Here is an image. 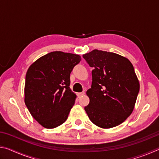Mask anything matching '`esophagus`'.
<instances>
[{"label": "esophagus", "mask_w": 159, "mask_h": 159, "mask_svg": "<svg viewBox=\"0 0 159 159\" xmlns=\"http://www.w3.org/2000/svg\"><path fill=\"white\" fill-rule=\"evenodd\" d=\"M84 94H85V93H84V92H82V93H78V96H79V98H80V97H81L82 95H84Z\"/></svg>", "instance_id": "esophagus-1"}]
</instances>
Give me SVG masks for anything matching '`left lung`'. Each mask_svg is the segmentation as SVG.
I'll return each instance as SVG.
<instances>
[{
	"label": "left lung",
	"mask_w": 159,
	"mask_h": 159,
	"mask_svg": "<svg viewBox=\"0 0 159 159\" xmlns=\"http://www.w3.org/2000/svg\"><path fill=\"white\" fill-rule=\"evenodd\" d=\"M92 71L90 99L85 111L94 124L102 128L120 125L133 112L139 90L133 64L114 52L94 50L83 55Z\"/></svg>",
	"instance_id": "1"
}]
</instances>
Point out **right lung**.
<instances>
[{
  "mask_svg": "<svg viewBox=\"0 0 159 159\" xmlns=\"http://www.w3.org/2000/svg\"><path fill=\"white\" fill-rule=\"evenodd\" d=\"M80 60L79 55L55 51L29 66L25 79V104L44 128L57 127L68 118L76 98L69 88L70 74Z\"/></svg>",
  "mask_w": 159,
  "mask_h": 159,
  "instance_id": "obj_1",
  "label": "right lung"
}]
</instances>
